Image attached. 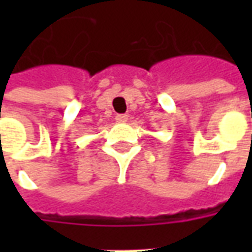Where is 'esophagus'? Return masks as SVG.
<instances>
[{"label":"esophagus","instance_id":"34e87169","mask_svg":"<svg viewBox=\"0 0 252 252\" xmlns=\"http://www.w3.org/2000/svg\"><path fill=\"white\" fill-rule=\"evenodd\" d=\"M116 120L119 121V123H126V120H128V115H117L116 116Z\"/></svg>","mask_w":252,"mask_h":252}]
</instances>
